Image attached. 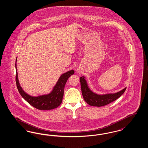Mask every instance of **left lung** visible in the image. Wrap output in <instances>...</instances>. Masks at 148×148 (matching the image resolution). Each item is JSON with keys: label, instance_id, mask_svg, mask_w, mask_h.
I'll return each instance as SVG.
<instances>
[{"label": "left lung", "instance_id": "8db88e82", "mask_svg": "<svg viewBox=\"0 0 148 148\" xmlns=\"http://www.w3.org/2000/svg\"><path fill=\"white\" fill-rule=\"evenodd\" d=\"M80 80L84 99L88 104L92 106L101 107L108 105L118 99L126 90L125 88L116 93L98 95L89 89L85 77H80Z\"/></svg>", "mask_w": 148, "mask_h": 148}]
</instances>
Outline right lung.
Segmentation results:
<instances>
[{"label": "right lung", "instance_id": "right-lung-1", "mask_svg": "<svg viewBox=\"0 0 148 148\" xmlns=\"http://www.w3.org/2000/svg\"><path fill=\"white\" fill-rule=\"evenodd\" d=\"M16 61L17 58L16 59ZM15 68L16 71V84L19 93L32 106L40 110H50L59 106L62 102L65 84L68 78L74 73V71L71 70L63 74L49 94L35 97L27 94L23 90L18 80L16 63H15Z\"/></svg>", "mask_w": 148, "mask_h": 148}]
</instances>
